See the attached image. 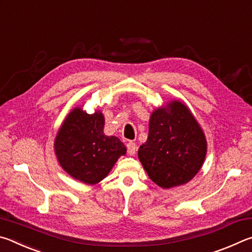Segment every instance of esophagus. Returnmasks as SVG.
Returning <instances> with one entry per match:
<instances>
[{"label": "esophagus", "mask_w": 252, "mask_h": 252, "mask_svg": "<svg viewBox=\"0 0 252 252\" xmlns=\"http://www.w3.org/2000/svg\"><path fill=\"white\" fill-rule=\"evenodd\" d=\"M126 150H127V153H129V156H134L136 151V144L134 142L130 141L126 144Z\"/></svg>", "instance_id": "obj_1"}]
</instances>
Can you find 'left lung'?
I'll return each instance as SVG.
<instances>
[{"mask_svg":"<svg viewBox=\"0 0 252 252\" xmlns=\"http://www.w3.org/2000/svg\"><path fill=\"white\" fill-rule=\"evenodd\" d=\"M207 140L186 104L171 101L153 111L138 157L149 178L164 189L189 182L201 169Z\"/></svg>","mask_w":252,"mask_h":252,"instance_id":"left-lung-1","label":"left lung"}]
</instances>
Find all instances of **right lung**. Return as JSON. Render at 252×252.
<instances>
[{
	"instance_id": "add662e5",
	"label": "right lung",
	"mask_w": 252,
	"mask_h": 252,
	"mask_svg": "<svg viewBox=\"0 0 252 252\" xmlns=\"http://www.w3.org/2000/svg\"><path fill=\"white\" fill-rule=\"evenodd\" d=\"M100 111L89 114L74 108L67 114L54 141L59 163L75 180L95 185L104 179L126 148L117 136L103 133Z\"/></svg>"
}]
</instances>
